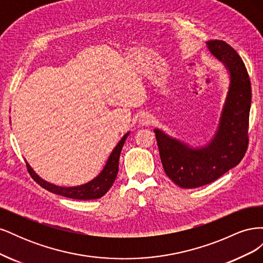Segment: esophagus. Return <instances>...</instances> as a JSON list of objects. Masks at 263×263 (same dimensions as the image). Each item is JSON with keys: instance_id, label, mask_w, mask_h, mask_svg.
Listing matches in <instances>:
<instances>
[{"instance_id": "obj_1", "label": "esophagus", "mask_w": 263, "mask_h": 263, "mask_svg": "<svg viewBox=\"0 0 263 263\" xmlns=\"http://www.w3.org/2000/svg\"><path fill=\"white\" fill-rule=\"evenodd\" d=\"M153 122H154V118H153V116L149 115V114H142L139 117V124L142 125V126L150 125Z\"/></svg>"}]
</instances>
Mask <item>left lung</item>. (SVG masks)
<instances>
[{
    "label": "left lung",
    "mask_w": 263,
    "mask_h": 263,
    "mask_svg": "<svg viewBox=\"0 0 263 263\" xmlns=\"http://www.w3.org/2000/svg\"><path fill=\"white\" fill-rule=\"evenodd\" d=\"M215 58L230 76L227 97L217 129L208 145L198 148L154 129L164 172L183 189L203 186L217 180L241 161L248 148L251 84L240 55L222 41L208 42Z\"/></svg>",
    "instance_id": "obj_1"
}]
</instances>
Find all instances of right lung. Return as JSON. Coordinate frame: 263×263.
I'll use <instances>...</instances> for the list:
<instances>
[{
	"instance_id": "1",
	"label": "right lung",
	"mask_w": 263,
	"mask_h": 263,
	"mask_svg": "<svg viewBox=\"0 0 263 263\" xmlns=\"http://www.w3.org/2000/svg\"><path fill=\"white\" fill-rule=\"evenodd\" d=\"M128 135L129 132L125 134L123 138L119 140L116 147L113 149L112 153H110L105 166L103 168L99 176L97 178H94L92 181L85 183V184L70 187L54 185L52 183L43 180L33 169L30 168V165L26 161L28 172L30 173L31 178H33L39 185L46 190H48L51 193L66 196L69 198H74V200H97V198H100L104 195L110 189V186L113 185L118 172L119 156H121L122 148Z\"/></svg>"
}]
</instances>
